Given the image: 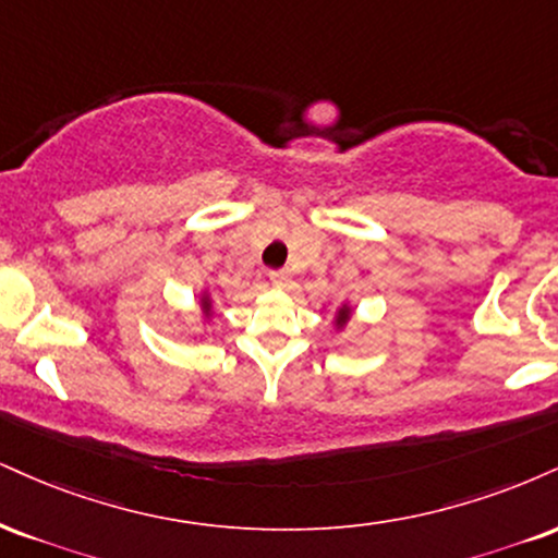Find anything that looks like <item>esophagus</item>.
Listing matches in <instances>:
<instances>
[{"label": "esophagus", "instance_id": "1", "mask_svg": "<svg viewBox=\"0 0 558 558\" xmlns=\"http://www.w3.org/2000/svg\"><path fill=\"white\" fill-rule=\"evenodd\" d=\"M288 280H291V278H288L286 270H272V272H270V283H272V286L283 288V286H288Z\"/></svg>", "mask_w": 558, "mask_h": 558}]
</instances>
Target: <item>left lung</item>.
Here are the masks:
<instances>
[{
    "label": "left lung",
    "mask_w": 558,
    "mask_h": 558,
    "mask_svg": "<svg viewBox=\"0 0 558 558\" xmlns=\"http://www.w3.org/2000/svg\"><path fill=\"white\" fill-rule=\"evenodd\" d=\"M348 319H351V306L343 304V306L338 308V317H335V327H338V330H343V327L348 325Z\"/></svg>",
    "instance_id": "8db88e82"
}]
</instances>
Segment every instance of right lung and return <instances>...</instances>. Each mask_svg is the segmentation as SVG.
<instances>
[{
	"label": "right lung",
	"instance_id": "right-lung-1",
	"mask_svg": "<svg viewBox=\"0 0 558 558\" xmlns=\"http://www.w3.org/2000/svg\"><path fill=\"white\" fill-rule=\"evenodd\" d=\"M199 306H203V314H205V317H210V312H213V301H210V296H207V293H203V296H199Z\"/></svg>",
	"mask_w": 558,
	"mask_h": 558
}]
</instances>
